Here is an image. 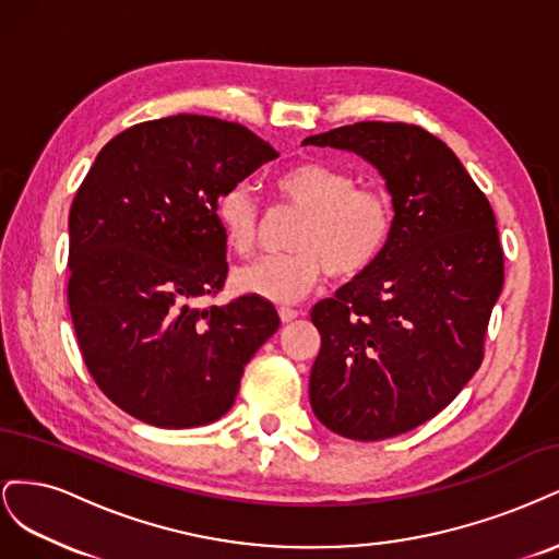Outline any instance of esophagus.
I'll return each instance as SVG.
<instances>
[{
  "label": "esophagus",
  "mask_w": 559,
  "mask_h": 559,
  "mask_svg": "<svg viewBox=\"0 0 559 559\" xmlns=\"http://www.w3.org/2000/svg\"><path fill=\"white\" fill-rule=\"evenodd\" d=\"M298 317V312L294 308H280V319L284 321V324H289V321H294Z\"/></svg>",
  "instance_id": "1"
}]
</instances>
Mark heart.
Returning <instances> with one entry per match:
<instances>
[{
	"label": "heart",
	"instance_id": "1",
	"mask_svg": "<svg viewBox=\"0 0 559 559\" xmlns=\"http://www.w3.org/2000/svg\"><path fill=\"white\" fill-rule=\"evenodd\" d=\"M282 207L300 212L289 233V253L235 270V289L270 302H294L326 275L352 280L373 265L392 238V205L373 189H359L349 173L302 160L273 179ZM214 218L226 245L247 257L259 240V205L245 183L218 193Z\"/></svg>",
	"mask_w": 559,
	"mask_h": 559
}]
</instances>
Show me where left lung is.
I'll use <instances>...</instances> for the list:
<instances>
[{
  "label": "left lung",
  "instance_id": "left-lung-1",
  "mask_svg": "<svg viewBox=\"0 0 559 559\" xmlns=\"http://www.w3.org/2000/svg\"><path fill=\"white\" fill-rule=\"evenodd\" d=\"M302 144L361 156L392 195L380 259L310 314L312 413L337 436L382 441L441 413L480 368L503 286L497 218L454 151L417 126L364 121Z\"/></svg>",
  "mask_w": 559,
  "mask_h": 559
}]
</instances>
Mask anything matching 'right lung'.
<instances>
[{"label":"right lung","mask_w":559,"mask_h":559,"mask_svg":"<svg viewBox=\"0 0 559 559\" xmlns=\"http://www.w3.org/2000/svg\"><path fill=\"white\" fill-rule=\"evenodd\" d=\"M275 158L240 123L179 114L116 134L79 186L67 286L76 341L97 386L146 425L226 415L247 361L280 326L257 296L193 308L228 273L218 193Z\"/></svg>","instance_id":"right-lung-1"}]
</instances>
